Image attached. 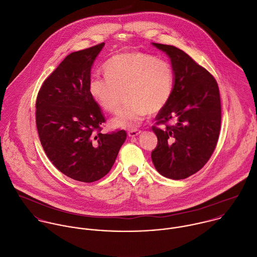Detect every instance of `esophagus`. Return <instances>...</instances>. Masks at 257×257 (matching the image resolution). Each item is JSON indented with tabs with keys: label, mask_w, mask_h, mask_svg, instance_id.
Segmentation results:
<instances>
[{
	"label": "esophagus",
	"mask_w": 257,
	"mask_h": 257,
	"mask_svg": "<svg viewBox=\"0 0 257 257\" xmlns=\"http://www.w3.org/2000/svg\"><path fill=\"white\" fill-rule=\"evenodd\" d=\"M138 134H140V130H131L128 132V136L129 137H135Z\"/></svg>",
	"instance_id": "34e87169"
}]
</instances>
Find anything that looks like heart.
I'll list each match as a JSON object with an SVG mask.
<instances>
[{
	"instance_id": "heart-1",
	"label": "heart",
	"mask_w": 257,
	"mask_h": 257,
	"mask_svg": "<svg viewBox=\"0 0 257 257\" xmlns=\"http://www.w3.org/2000/svg\"><path fill=\"white\" fill-rule=\"evenodd\" d=\"M104 73L106 78L91 79L89 92L109 113L118 111L124 93L126 105L111 120L114 127L136 128L147 113H158L171 97L173 69L153 55L139 51L117 54L107 61Z\"/></svg>"
}]
</instances>
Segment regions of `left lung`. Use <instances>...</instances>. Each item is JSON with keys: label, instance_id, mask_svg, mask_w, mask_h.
<instances>
[{"label": "left lung", "instance_id": "1", "mask_svg": "<svg viewBox=\"0 0 257 257\" xmlns=\"http://www.w3.org/2000/svg\"><path fill=\"white\" fill-rule=\"evenodd\" d=\"M171 59L174 86L152 126L158 143L151 153L156 170L179 180L199 171L216 147L221 125L219 88L214 77L182 50L153 43ZM173 120L174 124H168Z\"/></svg>", "mask_w": 257, "mask_h": 257}]
</instances>
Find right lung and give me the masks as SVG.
I'll list each match as a JSON object with an SVG mask.
<instances>
[{"instance_id":"1","label":"right lung","mask_w":257,"mask_h":257,"mask_svg":"<svg viewBox=\"0 0 257 257\" xmlns=\"http://www.w3.org/2000/svg\"><path fill=\"white\" fill-rule=\"evenodd\" d=\"M104 43L73 52L44 81L36 101V124L44 151L66 176L91 183L112 168L124 130L104 134L106 121L89 92L91 67Z\"/></svg>"}]
</instances>
